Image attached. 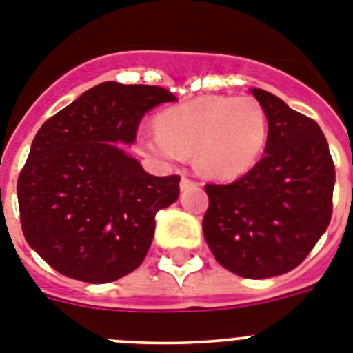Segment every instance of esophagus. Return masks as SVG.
I'll use <instances>...</instances> for the list:
<instances>
[{"label": "esophagus", "instance_id": "obj_1", "mask_svg": "<svg viewBox=\"0 0 353 353\" xmlns=\"http://www.w3.org/2000/svg\"><path fill=\"white\" fill-rule=\"evenodd\" d=\"M197 185H199V183L190 179V177H183L181 179V190H188V188H194V186Z\"/></svg>", "mask_w": 353, "mask_h": 353}]
</instances>
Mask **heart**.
<instances>
[{"mask_svg": "<svg viewBox=\"0 0 353 353\" xmlns=\"http://www.w3.org/2000/svg\"><path fill=\"white\" fill-rule=\"evenodd\" d=\"M156 131L140 140L145 154L165 161L194 154L204 176L233 179L259 161L269 125L253 97L204 94L159 112Z\"/></svg>", "mask_w": 353, "mask_h": 353, "instance_id": "b5f03b06", "label": "heart"}]
</instances>
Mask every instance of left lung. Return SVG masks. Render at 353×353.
Segmentation results:
<instances>
[{"mask_svg":"<svg viewBox=\"0 0 353 353\" xmlns=\"http://www.w3.org/2000/svg\"><path fill=\"white\" fill-rule=\"evenodd\" d=\"M268 114L263 158L230 185L204 186L206 244L222 268L271 278L298 268L332 219L336 168L312 118L263 90H251Z\"/></svg>","mask_w":353,"mask_h":353,"instance_id":"8db88e82","label":"left lung"}]
</instances>
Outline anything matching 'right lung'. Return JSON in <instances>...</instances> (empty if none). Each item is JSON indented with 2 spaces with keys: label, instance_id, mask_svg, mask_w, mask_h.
<instances>
[{
  "label": "right lung",
  "instance_id": "right-lung-1",
  "mask_svg": "<svg viewBox=\"0 0 353 353\" xmlns=\"http://www.w3.org/2000/svg\"><path fill=\"white\" fill-rule=\"evenodd\" d=\"M174 100L159 85L102 82L37 131L17 203L26 242L55 271L108 283L140 268L181 177L150 176L117 141L132 143L145 112Z\"/></svg>",
  "mask_w": 353,
  "mask_h": 353
}]
</instances>
